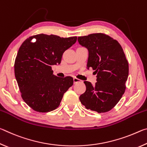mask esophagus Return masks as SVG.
<instances>
[{"instance_id": "obj_1", "label": "esophagus", "mask_w": 147, "mask_h": 147, "mask_svg": "<svg viewBox=\"0 0 147 147\" xmlns=\"http://www.w3.org/2000/svg\"><path fill=\"white\" fill-rule=\"evenodd\" d=\"M73 80H74V84H76V83H78V82H82V80H80L78 79V78H75V77H74V78H73Z\"/></svg>"}]
</instances>
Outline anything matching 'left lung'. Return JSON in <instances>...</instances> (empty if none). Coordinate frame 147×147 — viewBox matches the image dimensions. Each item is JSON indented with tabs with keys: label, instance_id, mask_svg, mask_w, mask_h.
<instances>
[{
	"label": "left lung",
	"instance_id": "8db88e82",
	"mask_svg": "<svg viewBox=\"0 0 147 147\" xmlns=\"http://www.w3.org/2000/svg\"><path fill=\"white\" fill-rule=\"evenodd\" d=\"M78 40L89 51L87 67H91L97 74L94 85L84 82L86 90L80 96V100L87 109L108 112L126 90L129 67L123 49L117 41L103 33L80 36Z\"/></svg>",
	"mask_w": 147,
	"mask_h": 147
}]
</instances>
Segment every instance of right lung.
<instances>
[{"label":"right lung","mask_w":147,"mask_h":147,"mask_svg":"<svg viewBox=\"0 0 147 147\" xmlns=\"http://www.w3.org/2000/svg\"><path fill=\"white\" fill-rule=\"evenodd\" d=\"M76 40V36L63 38L40 34L29 37L20 47L14 64L15 76L22 98L34 111L54 110L73 85L71 76L53 75L52 65L61 63L64 52Z\"/></svg>","instance_id":"add662e5"}]
</instances>
